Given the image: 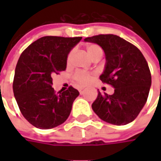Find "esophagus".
I'll list each match as a JSON object with an SVG mask.
<instances>
[{"label": "esophagus", "instance_id": "34e87169", "mask_svg": "<svg viewBox=\"0 0 161 161\" xmlns=\"http://www.w3.org/2000/svg\"><path fill=\"white\" fill-rule=\"evenodd\" d=\"M83 90H84V88H79V89H78V91H80V92H81V91H83Z\"/></svg>", "mask_w": 161, "mask_h": 161}]
</instances>
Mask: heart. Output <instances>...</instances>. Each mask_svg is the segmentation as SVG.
Segmentation results:
<instances>
[{
    "instance_id": "heart-1",
    "label": "heart",
    "mask_w": 161,
    "mask_h": 161,
    "mask_svg": "<svg viewBox=\"0 0 161 161\" xmlns=\"http://www.w3.org/2000/svg\"><path fill=\"white\" fill-rule=\"evenodd\" d=\"M99 52H102L101 47L97 45H89L87 46V53H89V55L93 58V57L98 53ZM74 51H70L68 56H67V64H70L71 59H72V56H73ZM73 79L75 81V83L79 85V86H84L87 84H89L91 82V78H92V74L89 73V72H85V71H82V70H77L75 73L73 74Z\"/></svg>"
}]
</instances>
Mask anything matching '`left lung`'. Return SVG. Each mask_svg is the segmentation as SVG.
<instances>
[{"label":"left lung","mask_w":161,"mask_h":161,"mask_svg":"<svg viewBox=\"0 0 161 161\" xmlns=\"http://www.w3.org/2000/svg\"><path fill=\"white\" fill-rule=\"evenodd\" d=\"M84 41L96 43L103 49L106 66L100 80L115 88L114 94H101L92 109L103 121L126 125L138 116L147 100L151 72L142 52L127 40L113 34L88 37Z\"/></svg>","instance_id":"1"}]
</instances>
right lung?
Here are the masks:
<instances>
[{"instance_id":"right-lung-1","label":"right lung","mask_w":161,"mask_h":161,"mask_svg":"<svg viewBox=\"0 0 161 161\" xmlns=\"http://www.w3.org/2000/svg\"><path fill=\"white\" fill-rule=\"evenodd\" d=\"M82 37L45 36L24 50L16 64L13 90L23 116L40 129L62 124L69 117L77 90L55 92L53 76L66 69L68 53Z\"/></svg>"}]
</instances>
